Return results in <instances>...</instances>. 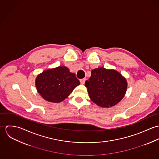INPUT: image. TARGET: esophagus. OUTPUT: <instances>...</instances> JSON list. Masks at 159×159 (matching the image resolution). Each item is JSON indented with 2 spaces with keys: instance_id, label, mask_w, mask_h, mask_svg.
<instances>
[{
  "instance_id": "obj_1",
  "label": "esophagus",
  "mask_w": 159,
  "mask_h": 159,
  "mask_svg": "<svg viewBox=\"0 0 159 159\" xmlns=\"http://www.w3.org/2000/svg\"><path fill=\"white\" fill-rule=\"evenodd\" d=\"M86 78H83V79H81V80H80V83H81V84H84V83H85V81H86Z\"/></svg>"
}]
</instances>
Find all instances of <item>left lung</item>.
<instances>
[{"instance_id": "obj_1", "label": "left lung", "mask_w": 159, "mask_h": 159, "mask_svg": "<svg viewBox=\"0 0 159 159\" xmlns=\"http://www.w3.org/2000/svg\"><path fill=\"white\" fill-rule=\"evenodd\" d=\"M85 86L93 103L101 107L109 108L124 98L127 83L116 70L98 67L91 71V76L86 81Z\"/></svg>"}]
</instances>
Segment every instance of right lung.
<instances>
[{"label": "right lung", "instance_id": "obj_1", "mask_svg": "<svg viewBox=\"0 0 159 159\" xmlns=\"http://www.w3.org/2000/svg\"><path fill=\"white\" fill-rule=\"evenodd\" d=\"M80 84L75 74L70 72L65 66L48 69L39 74L35 80L38 92L45 100L53 103L64 100Z\"/></svg>", "mask_w": 159, "mask_h": 159}]
</instances>
